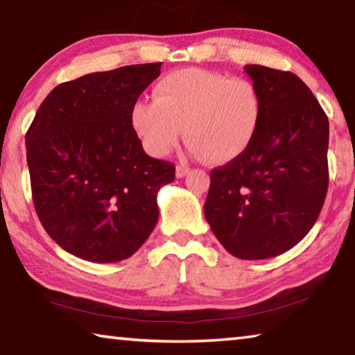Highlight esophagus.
<instances>
[{
  "mask_svg": "<svg viewBox=\"0 0 355 355\" xmlns=\"http://www.w3.org/2000/svg\"><path fill=\"white\" fill-rule=\"evenodd\" d=\"M189 171H191V168L187 167V166H177L175 175H177V178H183V177H187V175H188Z\"/></svg>",
  "mask_w": 355,
  "mask_h": 355,
  "instance_id": "obj_1",
  "label": "esophagus"
}]
</instances>
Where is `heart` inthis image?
<instances>
[{
    "label": "heart",
    "instance_id": "heart-1",
    "mask_svg": "<svg viewBox=\"0 0 355 355\" xmlns=\"http://www.w3.org/2000/svg\"><path fill=\"white\" fill-rule=\"evenodd\" d=\"M262 121V96L251 80L204 69L167 73L154 87V101H138L130 123L151 156L172 151L184 132L189 151L223 166L241 157Z\"/></svg>",
    "mask_w": 355,
    "mask_h": 355
}]
</instances>
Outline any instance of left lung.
Listing matches in <instances>:
<instances>
[{
	"label": "left lung",
	"instance_id": "obj_1",
	"mask_svg": "<svg viewBox=\"0 0 355 355\" xmlns=\"http://www.w3.org/2000/svg\"><path fill=\"white\" fill-rule=\"evenodd\" d=\"M262 96V121L246 153L211 172L204 216L238 259L279 256L315 223L328 189V117L291 72L244 66Z\"/></svg>",
	"mask_w": 355,
	"mask_h": 355
}]
</instances>
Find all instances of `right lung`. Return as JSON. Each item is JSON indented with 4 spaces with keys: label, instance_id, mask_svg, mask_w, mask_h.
<instances>
[{
    "label": "right lung",
    "instance_id": "1",
    "mask_svg": "<svg viewBox=\"0 0 355 355\" xmlns=\"http://www.w3.org/2000/svg\"><path fill=\"white\" fill-rule=\"evenodd\" d=\"M161 62L94 72L58 85L26 135L37 216L64 251L96 263L128 259L159 218L173 164L149 157L130 123Z\"/></svg>",
    "mask_w": 355,
    "mask_h": 355
}]
</instances>
